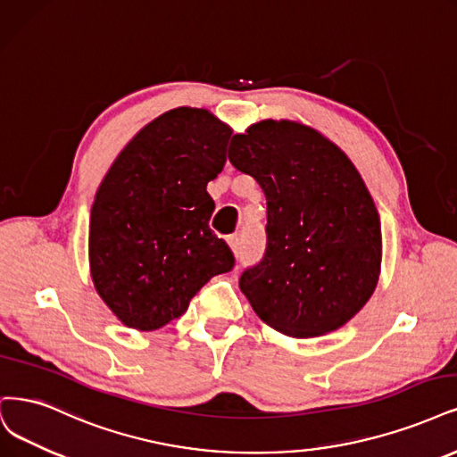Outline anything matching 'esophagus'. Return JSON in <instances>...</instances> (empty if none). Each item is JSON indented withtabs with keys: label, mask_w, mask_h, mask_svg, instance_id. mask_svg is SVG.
Wrapping results in <instances>:
<instances>
[{
	"label": "esophagus",
	"mask_w": 457,
	"mask_h": 457,
	"mask_svg": "<svg viewBox=\"0 0 457 457\" xmlns=\"http://www.w3.org/2000/svg\"><path fill=\"white\" fill-rule=\"evenodd\" d=\"M227 244H228V247L234 251V253H238V249H240V238H238V236H236V234L228 236Z\"/></svg>",
	"instance_id": "obj_1"
}]
</instances>
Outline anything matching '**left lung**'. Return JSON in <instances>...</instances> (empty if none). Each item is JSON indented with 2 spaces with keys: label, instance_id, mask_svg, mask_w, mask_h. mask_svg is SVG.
<instances>
[{
  "label": "left lung",
  "instance_id": "1",
  "mask_svg": "<svg viewBox=\"0 0 457 457\" xmlns=\"http://www.w3.org/2000/svg\"><path fill=\"white\" fill-rule=\"evenodd\" d=\"M228 161L266 196V255L240 278L251 308L293 338L348 323L382 266L380 215L348 154L308 124L264 119L232 136Z\"/></svg>",
  "mask_w": 457,
  "mask_h": 457
}]
</instances>
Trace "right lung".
Here are the masks:
<instances>
[{
  "mask_svg": "<svg viewBox=\"0 0 457 457\" xmlns=\"http://www.w3.org/2000/svg\"><path fill=\"white\" fill-rule=\"evenodd\" d=\"M230 136L208 109L176 107L145 124L107 170L90 210L88 264L94 289L122 325L164 327L234 266L208 225L215 204L206 191Z\"/></svg>",
  "mask_w": 457,
  "mask_h": 457,
  "instance_id": "1",
  "label": "right lung"
}]
</instances>
